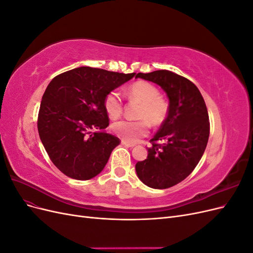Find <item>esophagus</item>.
Wrapping results in <instances>:
<instances>
[{"mask_svg":"<svg viewBox=\"0 0 253 253\" xmlns=\"http://www.w3.org/2000/svg\"><path fill=\"white\" fill-rule=\"evenodd\" d=\"M121 143L125 145V147H127V148H134L135 144L134 143H131V142H127L126 140H121Z\"/></svg>","mask_w":253,"mask_h":253,"instance_id":"1","label":"esophagus"}]
</instances>
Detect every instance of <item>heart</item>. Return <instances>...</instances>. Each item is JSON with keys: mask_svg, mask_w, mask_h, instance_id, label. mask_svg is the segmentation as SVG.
<instances>
[{"mask_svg": "<svg viewBox=\"0 0 253 253\" xmlns=\"http://www.w3.org/2000/svg\"><path fill=\"white\" fill-rule=\"evenodd\" d=\"M128 97L140 103L137 118L140 120H121L115 122L112 131L127 142H136L149 132L152 126H160L168 114V103L159 95V89L153 84L138 81L132 84L127 90ZM104 109L111 119H117L122 112L121 98L117 91H110L104 98Z\"/></svg>", "mask_w": 253, "mask_h": 253, "instance_id": "1", "label": "heart"}]
</instances>
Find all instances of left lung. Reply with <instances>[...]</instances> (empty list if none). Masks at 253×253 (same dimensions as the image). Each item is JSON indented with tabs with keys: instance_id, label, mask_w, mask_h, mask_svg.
Listing matches in <instances>:
<instances>
[{
	"instance_id": "obj_1",
	"label": "left lung",
	"mask_w": 253,
	"mask_h": 253,
	"mask_svg": "<svg viewBox=\"0 0 253 253\" xmlns=\"http://www.w3.org/2000/svg\"><path fill=\"white\" fill-rule=\"evenodd\" d=\"M136 78L156 83L169 98L168 116L151 139L147 159L136 164V173L150 188H171L200 163L210 134L208 110L195 84L173 72L138 73Z\"/></svg>"
}]
</instances>
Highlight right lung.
I'll return each mask as SVG.
<instances>
[{"mask_svg":"<svg viewBox=\"0 0 253 253\" xmlns=\"http://www.w3.org/2000/svg\"><path fill=\"white\" fill-rule=\"evenodd\" d=\"M132 74L81 66L58 75L42 97L38 131L45 151L68 177L87 180L100 173L118 137L104 131V98L131 80Z\"/></svg>","mask_w":253,"mask_h":253,"instance_id":"add662e5","label":"right lung"}]
</instances>
